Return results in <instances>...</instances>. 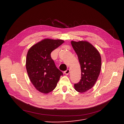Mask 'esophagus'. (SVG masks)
<instances>
[{"instance_id":"obj_1","label":"esophagus","mask_w":124,"mask_h":124,"mask_svg":"<svg viewBox=\"0 0 124 124\" xmlns=\"http://www.w3.org/2000/svg\"><path fill=\"white\" fill-rule=\"evenodd\" d=\"M70 73V70L69 69H67L66 71H64V73L66 75H68L69 73Z\"/></svg>"}]
</instances>
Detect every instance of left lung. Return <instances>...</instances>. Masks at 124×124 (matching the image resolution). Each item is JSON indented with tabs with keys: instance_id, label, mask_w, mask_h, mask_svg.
I'll return each mask as SVG.
<instances>
[{
	"instance_id": "left-lung-1",
	"label": "left lung",
	"mask_w": 124,
	"mask_h": 124,
	"mask_svg": "<svg viewBox=\"0 0 124 124\" xmlns=\"http://www.w3.org/2000/svg\"><path fill=\"white\" fill-rule=\"evenodd\" d=\"M71 45L78 55L81 69V79L74 84V88L84 93L95 85L101 70V58L98 51L87 41H72Z\"/></svg>"
}]
</instances>
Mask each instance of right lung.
<instances>
[{"mask_svg": "<svg viewBox=\"0 0 124 124\" xmlns=\"http://www.w3.org/2000/svg\"><path fill=\"white\" fill-rule=\"evenodd\" d=\"M63 42L61 39H45L33 45L27 52L26 70L32 84L41 93L53 91L63 75L56 67L51 53Z\"/></svg>", "mask_w": 124, "mask_h": 124, "instance_id": "obj_1", "label": "right lung"}]
</instances>
